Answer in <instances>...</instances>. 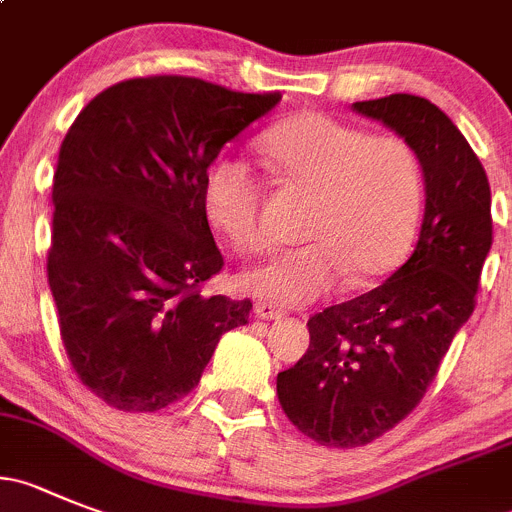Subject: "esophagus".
Returning <instances> with one entry per match:
<instances>
[{"label": "esophagus", "instance_id": "esophagus-1", "mask_svg": "<svg viewBox=\"0 0 512 512\" xmlns=\"http://www.w3.org/2000/svg\"><path fill=\"white\" fill-rule=\"evenodd\" d=\"M255 313H257V318H262V321H280V318L285 315V310L278 308V305L265 303V300H257Z\"/></svg>", "mask_w": 512, "mask_h": 512}]
</instances>
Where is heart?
<instances>
[{
	"instance_id": "1",
	"label": "heart",
	"mask_w": 512,
	"mask_h": 512,
	"mask_svg": "<svg viewBox=\"0 0 512 512\" xmlns=\"http://www.w3.org/2000/svg\"><path fill=\"white\" fill-rule=\"evenodd\" d=\"M262 151L285 184L313 197L300 232L308 245L245 270L242 288L300 305L331 293L343 278L351 288L379 283L407 260L424 186L412 143L313 111L267 131ZM202 204L234 250H265L262 184L245 161L227 154L209 161Z\"/></svg>"
}]
</instances>
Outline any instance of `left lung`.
Returning <instances> with one entry per match:
<instances>
[{
	"label": "left lung",
	"instance_id": "1",
	"mask_svg": "<svg viewBox=\"0 0 512 512\" xmlns=\"http://www.w3.org/2000/svg\"><path fill=\"white\" fill-rule=\"evenodd\" d=\"M353 111L412 143L427 204L412 257L379 288L315 313L308 351L278 374L283 412L326 447L374 442L422 401L475 310L493 245L485 169L437 105L394 93L353 103Z\"/></svg>",
	"mask_w": 512,
	"mask_h": 512
}]
</instances>
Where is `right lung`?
Instances as JSON below:
<instances>
[{
	"label": "right lung",
	"mask_w": 512,
	"mask_h": 512,
	"mask_svg": "<svg viewBox=\"0 0 512 512\" xmlns=\"http://www.w3.org/2000/svg\"><path fill=\"white\" fill-rule=\"evenodd\" d=\"M280 93H240L186 75L105 88L60 146L47 280L68 361L121 412H159L202 379L250 300L204 295L224 267L202 176Z\"/></svg>",
	"instance_id": "obj_1"
}]
</instances>
